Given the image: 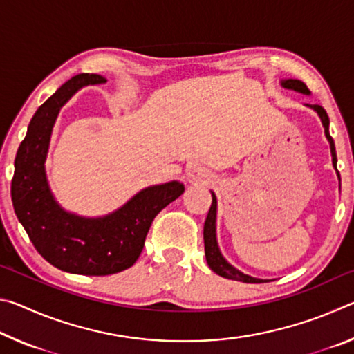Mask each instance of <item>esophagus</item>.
Listing matches in <instances>:
<instances>
[{"mask_svg":"<svg viewBox=\"0 0 354 354\" xmlns=\"http://www.w3.org/2000/svg\"><path fill=\"white\" fill-rule=\"evenodd\" d=\"M189 178H190V181L206 184L211 181L212 175L206 169H203V167H194V169L189 171Z\"/></svg>","mask_w":354,"mask_h":354,"instance_id":"obj_1","label":"esophagus"}]
</instances>
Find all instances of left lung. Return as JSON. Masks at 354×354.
Returning <instances> with one entry per match:
<instances>
[{
    "mask_svg": "<svg viewBox=\"0 0 354 354\" xmlns=\"http://www.w3.org/2000/svg\"><path fill=\"white\" fill-rule=\"evenodd\" d=\"M283 84V87L286 88H292V91H297V92H301L304 95H309V88L304 82L298 81V80H287L281 82ZM313 109L319 113V117L322 120L323 127H325V136L326 139L329 140V145H331V154H333V165L334 169L337 170V156H335V148H334V140L333 137L329 136V118H328V113L326 111L323 109L322 106L319 104H314L310 106ZM337 176L340 179V175L337 171ZM215 217H217V198H215V195L212 194V205L211 209H209L207 212V217L205 221V253H206V261H207V266L211 267V270H214L217 274L227 279H234V281H242V283H263V279H257L253 277H248V274H245L242 272H239L237 268H234L231 266V263H227L226 259L223 256H221L220 250H218V245H217V239H215Z\"/></svg>",
    "mask_w": 354,
    "mask_h": 354,
    "instance_id": "obj_1",
    "label": "left lung"
}]
</instances>
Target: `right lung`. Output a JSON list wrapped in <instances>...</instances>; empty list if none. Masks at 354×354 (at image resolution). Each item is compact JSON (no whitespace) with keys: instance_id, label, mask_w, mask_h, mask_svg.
<instances>
[{"instance_id":"right-lung-1","label":"right lung","mask_w":354,"mask_h":354,"mask_svg":"<svg viewBox=\"0 0 354 354\" xmlns=\"http://www.w3.org/2000/svg\"><path fill=\"white\" fill-rule=\"evenodd\" d=\"M103 82L100 75H76L39 107L17 151L10 185L17 218L39 254L59 270L87 277H106L133 267L156 215L184 192L178 181L153 185L103 218L68 214L53 198L44 167L53 124L76 91Z\"/></svg>"}]
</instances>
